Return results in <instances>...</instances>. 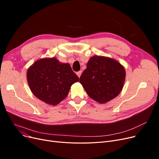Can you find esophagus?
I'll return each instance as SVG.
<instances>
[{
  "mask_svg": "<svg viewBox=\"0 0 159 159\" xmlns=\"http://www.w3.org/2000/svg\"><path fill=\"white\" fill-rule=\"evenodd\" d=\"M81 74H82V71H79L77 72V76H78L79 78H80V77Z\"/></svg>",
  "mask_w": 159,
  "mask_h": 159,
  "instance_id": "esophagus-1",
  "label": "esophagus"
}]
</instances>
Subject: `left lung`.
Wrapping results in <instances>:
<instances>
[{"label": "left lung", "instance_id": "left-lung-1", "mask_svg": "<svg viewBox=\"0 0 159 159\" xmlns=\"http://www.w3.org/2000/svg\"><path fill=\"white\" fill-rule=\"evenodd\" d=\"M126 70L113 58L91 57L80 77V83L88 95L96 102L105 104L117 97L123 88Z\"/></svg>", "mask_w": 159, "mask_h": 159}]
</instances>
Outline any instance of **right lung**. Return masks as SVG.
Returning <instances> with one entry per match:
<instances>
[{
	"label": "right lung",
	"instance_id": "right-lung-1",
	"mask_svg": "<svg viewBox=\"0 0 159 159\" xmlns=\"http://www.w3.org/2000/svg\"><path fill=\"white\" fill-rule=\"evenodd\" d=\"M26 77L32 93L52 106L63 101L68 95L71 85L79 80L70 64L62 63L55 57L35 61L30 66Z\"/></svg>",
	"mask_w": 159,
	"mask_h": 159
}]
</instances>
